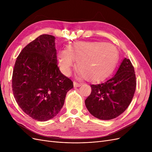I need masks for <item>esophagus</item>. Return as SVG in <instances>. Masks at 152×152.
<instances>
[{
  "instance_id": "esophagus-1",
  "label": "esophagus",
  "mask_w": 152,
  "mask_h": 152,
  "mask_svg": "<svg viewBox=\"0 0 152 152\" xmlns=\"http://www.w3.org/2000/svg\"><path fill=\"white\" fill-rule=\"evenodd\" d=\"M73 86H74L75 87H80L81 86L80 83H78L77 82H73Z\"/></svg>"
}]
</instances>
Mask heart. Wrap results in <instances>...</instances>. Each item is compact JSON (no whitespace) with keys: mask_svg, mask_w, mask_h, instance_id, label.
Here are the masks:
<instances>
[{"mask_svg":"<svg viewBox=\"0 0 152 152\" xmlns=\"http://www.w3.org/2000/svg\"><path fill=\"white\" fill-rule=\"evenodd\" d=\"M59 65L69 74L77 61V70L91 82L104 80L111 74L118 59V53L113 45L101 42H80L69 45L66 50L58 51Z\"/></svg>","mask_w":152,"mask_h":152,"instance_id":"1","label":"heart"}]
</instances>
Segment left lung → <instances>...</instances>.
Listing matches in <instances>:
<instances>
[{
    "label": "left lung",
    "mask_w": 152,
    "mask_h": 152,
    "mask_svg": "<svg viewBox=\"0 0 152 152\" xmlns=\"http://www.w3.org/2000/svg\"><path fill=\"white\" fill-rule=\"evenodd\" d=\"M91 87V93L85 100L90 113L101 120L117 117L130 104L136 90L134 68L131 61L125 58L112 78Z\"/></svg>",
    "instance_id": "obj_1"
}]
</instances>
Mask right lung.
<instances>
[{"mask_svg": "<svg viewBox=\"0 0 152 152\" xmlns=\"http://www.w3.org/2000/svg\"><path fill=\"white\" fill-rule=\"evenodd\" d=\"M56 54L54 37L41 35L23 49L14 67V97L23 111L38 121L56 116L73 87L59 70Z\"/></svg>", "mask_w": 152, "mask_h": 152, "instance_id": "obj_1", "label": "right lung"}]
</instances>
